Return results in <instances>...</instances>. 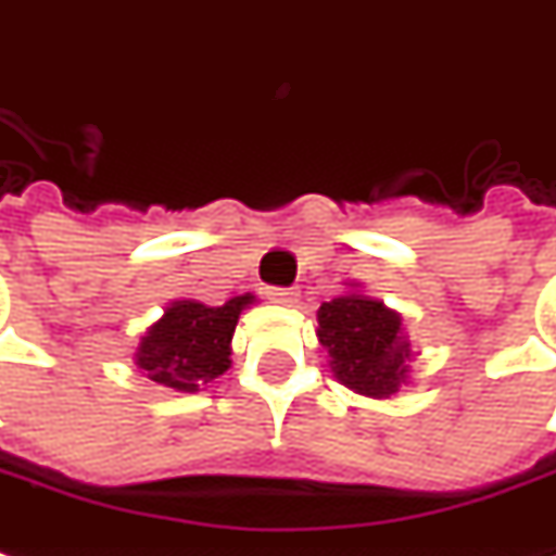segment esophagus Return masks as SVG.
<instances>
[{
    "label": "esophagus",
    "mask_w": 556,
    "mask_h": 556,
    "mask_svg": "<svg viewBox=\"0 0 556 556\" xmlns=\"http://www.w3.org/2000/svg\"><path fill=\"white\" fill-rule=\"evenodd\" d=\"M267 298L274 301V304H298V289H289V286H270L267 289Z\"/></svg>",
    "instance_id": "34e87169"
}]
</instances>
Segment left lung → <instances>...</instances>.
Masks as SVG:
<instances>
[{
    "mask_svg": "<svg viewBox=\"0 0 556 556\" xmlns=\"http://www.w3.org/2000/svg\"><path fill=\"white\" fill-rule=\"evenodd\" d=\"M318 343L337 379L367 397H391L406 376L409 343L400 331V316L364 294L318 306Z\"/></svg>",
    "mask_w": 556,
    "mask_h": 556,
    "instance_id": "1",
    "label": "left lung"
}]
</instances>
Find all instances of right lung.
Returning a JSON list of instances; mask_svg holds the SVG:
<instances>
[{
    "label": "right lung",
    "instance_id": "right-lung-1",
    "mask_svg": "<svg viewBox=\"0 0 556 556\" xmlns=\"http://www.w3.org/2000/svg\"><path fill=\"white\" fill-rule=\"evenodd\" d=\"M252 304V294H238L223 306L198 301H177L165 316L141 337L138 367L147 379L177 391H198L231 367V333L238 328L240 309Z\"/></svg>",
    "mask_w": 556,
    "mask_h": 556
}]
</instances>
